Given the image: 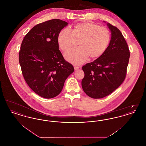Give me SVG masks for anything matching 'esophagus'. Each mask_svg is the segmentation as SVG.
Returning a JSON list of instances; mask_svg holds the SVG:
<instances>
[{"instance_id":"obj_1","label":"esophagus","mask_w":146,"mask_h":146,"mask_svg":"<svg viewBox=\"0 0 146 146\" xmlns=\"http://www.w3.org/2000/svg\"><path fill=\"white\" fill-rule=\"evenodd\" d=\"M78 69H79V67L78 66H74V70H77Z\"/></svg>"}]
</instances>
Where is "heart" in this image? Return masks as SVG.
<instances>
[{
  "label": "heart",
  "instance_id": "heart-1",
  "mask_svg": "<svg viewBox=\"0 0 146 146\" xmlns=\"http://www.w3.org/2000/svg\"><path fill=\"white\" fill-rule=\"evenodd\" d=\"M76 40H79V47L66 52L65 57L70 62L81 64L89 56L96 58L104 54L110 44L111 33L106 27L85 22L75 25L72 31L68 28L63 29L57 38L58 46L63 51L72 48Z\"/></svg>",
  "mask_w": 146,
  "mask_h": 146
}]
</instances>
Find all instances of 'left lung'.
I'll return each instance as SVG.
<instances>
[{"label": "left lung", "mask_w": 146, "mask_h": 146, "mask_svg": "<svg viewBox=\"0 0 146 146\" xmlns=\"http://www.w3.org/2000/svg\"><path fill=\"white\" fill-rule=\"evenodd\" d=\"M111 40L102 55L82 67L84 77L82 86L84 92L93 98L111 94L125 80L130 51L124 37L116 27L108 23Z\"/></svg>", "instance_id": "1"}]
</instances>
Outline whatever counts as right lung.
<instances>
[{
    "label": "right lung",
    "instance_id": "obj_1",
    "mask_svg": "<svg viewBox=\"0 0 146 146\" xmlns=\"http://www.w3.org/2000/svg\"><path fill=\"white\" fill-rule=\"evenodd\" d=\"M68 23L52 19L39 23L24 37L19 52L22 75L29 88L40 96L51 98L62 90L74 70L58 49L57 38Z\"/></svg>",
    "mask_w": 146,
    "mask_h": 146
}]
</instances>
